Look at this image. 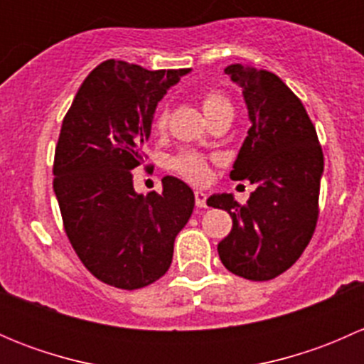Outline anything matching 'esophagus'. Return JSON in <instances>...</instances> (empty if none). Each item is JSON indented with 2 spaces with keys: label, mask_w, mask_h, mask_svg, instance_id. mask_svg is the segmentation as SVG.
Instances as JSON below:
<instances>
[{
  "label": "esophagus",
  "mask_w": 364,
  "mask_h": 364,
  "mask_svg": "<svg viewBox=\"0 0 364 364\" xmlns=\"http://www.w3.org/2000/svg\"><path fill=\"white\" fill-rule=\"evenodd\" d=\"M205 193L203 190H196V205L197 208H208V204H205Z\"/></svg>",
  "instance_id": "obj_1"
}]
</instances>
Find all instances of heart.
<instances>
[{
	"label": "heart",
	"instance_id": "1",
	"mask_svg": "<svg viewBox=\"0 0 364 364\" xmlns=\"http://www.w3.org/2000/svg\"><path fill=\"white\" fill-rule=\"evenodd\" d=\"M223 109H232L230 107V102L223 97L222 93H216V91H209L204 95L203 98V111L205 117L211 116V114L223 111ZM165 121H167V111L165 107H161L159 114H156V127L164 128ZM174 167L179 174H183L185 178L192 179V181H204L208 178V165L200 159L199 155H193V153H185L179 159L174 160Z\"/></svg>",
	"mask_w": 364,
	"mask_h": 364
}]
</instances>
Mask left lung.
Wrapping results in <instances>:
<instances>
[{
  "mask_svg": "<svg viewBox=\"0 0 364 364\" xmlns=\"http://www.w3.org/2000/svg\"><path fill=\"white\" fill-rule=\"evenodd\" d=\"M223 73L243 91L252 123L230 179H248L255 190L245 205L232 193H213L208 199L232 218L218 255L237 277L271 280L287 271L310 243L324 156L303 104L280 77L240 63Z\"/></svg>",
  "mask_w": 364,
  "mask_h": 364,
  "instance_id": "8db88e82",
  "label": "left lung"
}]
</instances>
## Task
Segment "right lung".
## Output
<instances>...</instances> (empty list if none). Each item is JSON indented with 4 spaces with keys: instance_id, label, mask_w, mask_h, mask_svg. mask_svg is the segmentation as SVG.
I'll use <instances>...</instances> for the list:
<instances>
[{
    "instance_id": "obj_1",
    "label": "right lung",
    "mask_w": 364,
    "mask_h": 364,
    "mask_svg": "<svg viewBox=\"0 0 364 364\" xmlns=\"http://www.w3.org/2000/svg\"><path fill=\"white\" fill-rule=\"evenodd\" d=\"M190 72L104 61L61 124L53 186L65 230L91 274L112 287L134 291L164 277L193 211L196 197L181 179L165 176L161 193L144 196L130 172L144 161L156 105Z\"/></svg>"
}]
</instances>
